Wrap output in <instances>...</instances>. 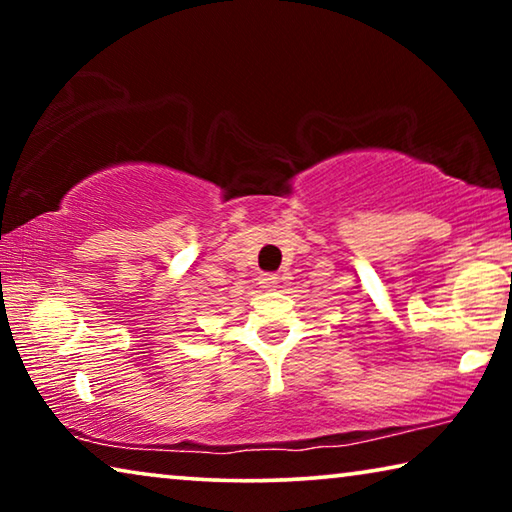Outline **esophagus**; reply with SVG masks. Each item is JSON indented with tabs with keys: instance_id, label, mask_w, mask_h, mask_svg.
<instances>
[{
	"instance_id": "obj_1",
	"label": "esophagus",
	"mask_w": 512,
	"mask_h": 512,
	"mask_svg": "<svg viewBox=\"0 0 512 512\" xmlns=\"http://www.w3.org/2000/svg\"><path fill=\"white\" fill-rule=\"evenodd\" d=\"M277 282H280V277H277L275 273H264L262 277H259V284H262V289H266V291L277 289Z\"/></svg>"
}]
</instances>
